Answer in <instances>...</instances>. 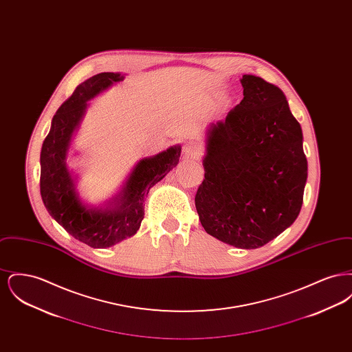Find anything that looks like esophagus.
Listing matches in <instances>:
<instances>
[{
	"instance_id": "1",
	"label": "esophagus",
	"mask_w": 352,
	"mask_h": 352,
	"mask_svg": "<svg viewBox=\"0 0 352 352\" xmlns=\"http://www.w3.org/2000/svg\"><path fill=\"white\" fill-rule=\"evenodd\" d=\"M199 145H197L195 142H187L184 145V154L186 157H194L197 154H199Z\"/></svg>"
}]
</instances>
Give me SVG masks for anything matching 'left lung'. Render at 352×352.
I'll use <instances>...</instances> for the list:
<instances>
[{"mask_svg":"<svg viewBox=\"0 0 352 352\" xmlns=\"http://www.w3.org/2000/svg\"><path fill=\"white\" fill-rule=\"evenodd\" d=\"M240 83L244 99L206 129L195 207L207 234L256 250L298 217L307 160L301 125L284 92L254 75H243Z\"/></svg>","mask_w":352,"mask_h":352,"instance_id":"left-lung-1","label":"left lung"}]
</instances>
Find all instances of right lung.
Returning a JSON list of instances; mask_svg holds the SVG:
<instances>
[{"mask_svg":"<svg viewBox=\"0 0 352 352\" xmlns=\"http://www.w3.org/2000/svg\"><path fill=\"white\" fill-rule=\"evenodd\" d=\"M124 78L121 72H101L79 84L52 118L41 151V195L45 207L68 234L92 248L112 247L138 231L149 190L178 165L182 151L181 145H174L140 160L118 194L101 206H89L82 199L78 175L67 165L72 137L80 126L88 101Z\"/></svg>","mask_w":352,"mask_h":352,"instance_id":"add662e5","label":"right lung"}]
</instances>
